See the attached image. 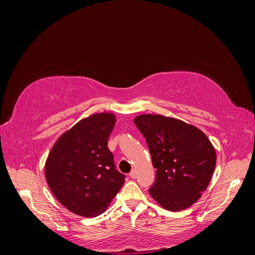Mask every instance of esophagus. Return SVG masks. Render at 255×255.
<instances>
[{"label":"esophagus","instance_id":"1","mask_svg":"<svg viewBox=\"0 0 255 255\" xmlns=\"http://www.w3.org/2000/svg\"><path fill=\"white\" fill-rule=\"evenodd\" d=\"M129 176L132 177V179H136V176H137V172H136L135 169H133V170L130 171V173H129Z\"/></svg>","mask_w":255,"mask_h":255}]
</instances>
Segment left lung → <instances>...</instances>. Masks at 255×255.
Returning a JSON list of instances; mask_svg holds the SVG:
<instances>
[{
  "label": "left lung",
  "instance_id": "8db88e82",
  "mask_svg": "<svg viewBox=\"0 0 255 255\" xmlns=\"http://www.w3.org/2000/svg\"><path fill=\"white\" fill-rule=\"evenodd\" d=\"M146 140L156 169L150 195L165 210L179 212L195 204L207 188L216 167V151L198 128L161 115L134 119Z\"/></svg>",
  "mask_w": 255,
  "mask_h": 255
}]
</instances>
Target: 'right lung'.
Listing matches in <instances>:
<instances>
[{
    "instance_id": "add662e5",
    "label": "right lung",
    "mask_w": 255,
    "mask_h": 255,
    "mask_svg": "<svg viewBox=\"0 0 255 255\" xmlns=\"http://www.w3.org/2000/svg\"><path fill=\"white\" fill-rule=\"evenodd\" d=\"M112 113L90 115L59 136L45 161V180L67 210L82 217L106 211L125 184L116 170L107 140L115 127Z\"/></svg>"
}]
</instances>
